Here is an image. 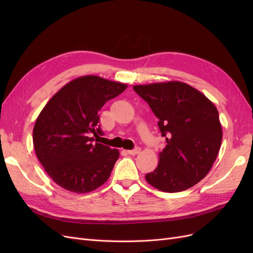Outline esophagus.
<instances>
[{
  "mask_svg": "<svg viewBox=\"0 0 253 253\" xmlns=\"http://www.w3.org/2000/svg\"><path fill=\"white\" fill-rule=\"evenodd\" d=\"M129 155H137L138 153H140V148H135L133 150H128L126 151Z\"/></svg>",
  "mask_w": 253,
  "mask_h": 253,
  "instance_id": "34e87169",
  "label": "esophagus"
}]
</instances>
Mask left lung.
Instances as JSON below:
<instances>
[{
    "instance_id": "obj_1",
    "label": "left lung",
    "mask_w": 253,
    "mask_h": 253,
    "mask_svg": "<svg viewBox=\"0 0 253 253\" xmlns=\"http://www.w3.org/2000/svg\"><path fill=\"white\" fill-rule=\"evenodd\" d=\"M133 88L159 119L167 142L157 168L145 175V180L170 193L193 187L211 170L223 139L215 105L200 90L179 81Z\"/></svg>"
}]
</instances>
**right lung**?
I'll return each instance as SVG.
<instances>
[{"mask_svg":"<svg viewBox=\"0 0 253 253\" xmlns=\"http://www.w3.org/2000/svg\"><path fill=\"white\" fill-rule=\"evenodd\" d=\"M126 84L98 76H82L51 97L38 116L34 147L44 170L57 185L87 193L109 179L119 151L94 142L102 135L99 111Z\"/></svg>","mask_w":253,"mask_h":253,"instance_id":"obj_1","label":"right lung"}]
</instances>
